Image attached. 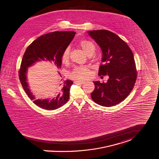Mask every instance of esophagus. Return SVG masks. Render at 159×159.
<instances>
[{
	"label": "esophagus",
	"instance_id": "1",
	"mask_svg": "<svg viewBox=\"0 0 159 159\" xmlns=\"http://www.w3.org/2000/svg\"><path fill=\"white\" fill-rule=\"evenodd\" d=\"M74 83L75 84H84L85 82L83 81H78V80H75L74 81Z\"/></svg>",
	"mask_w": 159,
	"mask_h": 159
}]
</instances>
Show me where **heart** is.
I'll return each instance as SVG.
<instances>
[{
  "label": "heart",
  "mask_w": 159,
  "mask_h": 159,
  "mask_svg": "<svg viewBox=\"0 0 159 159\" xmlns=\"http://www.w3.org/2000/svg\"><path fill=\"white\" fill-rule=\"evenodd\" d=\"M79 47L86 53L87 55H91L95 50V46L92 41L87 39H82L78 43ZM70 59V50L66 48L61 55V62L63 64L68 63ZM90 69L86 66L76 67L72 72L70 73V76L75 80H85L89 77Z\"/></svg>",
  "instance_id": "1"
}]
</instances>
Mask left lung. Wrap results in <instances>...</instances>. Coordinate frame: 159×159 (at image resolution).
<instances>
[{
	"instance_id": "1",
	"label": "left lung",
	"mask_w": 159,
	"mask_h": 159,
	"mask_svg": "<svg viewBox=\"0 0 159 159\" xmlns=\"http://www.w3.org/2000/svg\"><path fill=\"white\" fill-rule=\"evenodd\" d=\"M101 47L102 57L98 75H108L106 83L93 82L92 100L105 107L114 106L123 101L135 83L137 72L133 53L123 40L116 34L99 30L87 31Z\"/></svg>"
}]
</instances>
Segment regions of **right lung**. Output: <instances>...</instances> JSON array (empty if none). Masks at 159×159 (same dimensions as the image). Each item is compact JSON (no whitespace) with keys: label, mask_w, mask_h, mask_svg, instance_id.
Segmentation results:
<instances>
[{"label":"right lung","mask_w":159,"mask_h":159,"mask_svg":"<svg viewBox=\"0 0 159 159\" xmlns=\"http://www.w3.org/2000/svg\"><path fill=\"white\" fill-rule=\"evenodd\" d=\"M75 34L74 31H54L43 34L31 43L24 54L19 71L20 83L29 98L42 109L52 111L64 105L69 99L70 89L73 81H64L60 86L57 87V93L54 97L37 100L29 89L27 82V69L39 61H52L57 68H61V55L72 41Z\"/></svg>","instance_id":"1"}]
</instances>
